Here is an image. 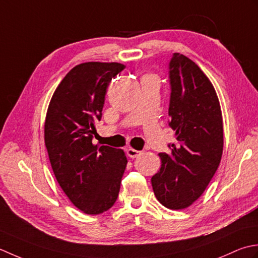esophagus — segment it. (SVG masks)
Listing matches in <instances>:
<instances>
[{"mask_svg":"<svg viewBox=\"0 0 258 258\" xmlns=\"http://www.w3.org/2000/svg\"><path fill=\"white\" fill-rule=\"evenodd\" d=\"M140 154H141V151H138L134 148L127 149V155L130 157V158H137V157H138Z\"/></svg>","mask_w":258,"mask_h":258,"instance_id":"1","label":"esophagus"}]
</instances>
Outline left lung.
Listing matches in <instances>:
<instances>
[{
	"label": "left lung",
	"mask_w": 258,
	"mask_h": 258,
	"mask_svg": "<svg viewBox=\"0 0 258 258\" xmlns=\"http://www.w3.org/2000/svg\"><path fill=\"white\" fill-rule=\"evenodd\" d=\"M169 125L176 143L161 152V167L151 178L158 202L169 209H185L203 195L219 166L224 147L223 117L213 83L195 62L173 53Z\"/></svg>",
	"instance_id": "1"
}]
</instances>
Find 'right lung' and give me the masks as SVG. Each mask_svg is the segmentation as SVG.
<instances>
[{
	"label": "right lung",
	"mask_w": 258,
	"mask_h": 258,
	"mask_svg": "<svg viewBox=\"0 0 258 258\" xmlns=\"http://www.w3.org/2000/svg\"><path fill=\"white\" fill-rule=\"evenodd\" d=\"M124 68L118 62L76 66L55 89L46 111L44 143L52 170L70 202L88 215L113 206L128 162L122 149L92 144L109 82Z\"/></svg>",
	"instance_id": "obj_1"
}]
</instances>
